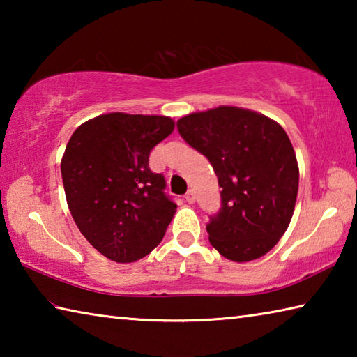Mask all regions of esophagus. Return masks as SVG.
Segmentation results:
<instances>
[{
	"label": "esophagus",
	"instance_id": "esophagus-1",
	"mask_svg": "<svg viewBox=\"0 0 357 357\" xmlns=\"http://www.w3.org/2000/svg\"><path fill=\"white\" fill-rule=\"evenodd\" d=\"M184 198H185V202L190 203V204H192L193 202H195V192H193V189H190L189 192H187Z\"/></svg>",
	"mask_w": 357,
	"mask_h": 357
}]
</instances>
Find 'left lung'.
Wrapping results in <instances>:
<instances>
[{"label":"left lung","instance_id":"obj_1","mask_svg":"<svg viewBox=\"0 0 357 357\" xmlns=\"http://www.w3.org/2000/svg\"><path fill=\"white\" fill-rule=\"evenodd\" d=\"M181 137L213 165L222 208L208 223L222 257L245 263L268 253L294 213L299 167L279 123L241 107L220 105L178 119Z\"/></svg>","mask_w":357,"mask_h":357}]
</instances>
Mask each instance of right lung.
Listing matches in <instances>:
<instances>
[{"label":"right lung","instance_id":"1","mask_svg":"<svg viewBox=\"0 0 357 357\" xmlns=\"http://www.w3.org/2000/svg\"><path fill=\"white\" fill-rule=\"evenodd\" d=\"M173 129L170 116L105 113L78 126L66 146L69 211L88 243L112 261L146 257L176 213L164 176L148 165L151 149Z\"/></svg>","mask_w":357,"mask_h":357}]
</instances>
